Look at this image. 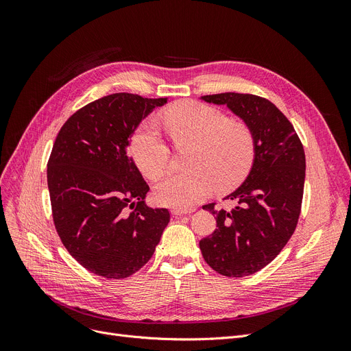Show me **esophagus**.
Returning <instances> with one entry per match:
<instances>
[{"mask_svg":"<svg viewBox=\"0 0 351 351\" xmlns=\"http://www.w3.org/2000/svg\"><path fill=\"white\" fill-rule=\"evenodd\" d=\"M195 209H172V215L173 216H183V215H191L193 213Z\"/></svg>","mask_w":351,"mask_h":351,"instance_id":"obj_1","label":"esophagus"}]
</instances>
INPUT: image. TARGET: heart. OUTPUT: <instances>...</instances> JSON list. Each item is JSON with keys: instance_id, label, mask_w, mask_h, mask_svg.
<instances>
[{"instance_id": "b5f03b06", "label": "heart", "mask_w": 351, "mask_h": 351, "mask_svg": "<svg viewBox=\"0 0 351 351\" xmlns=\"http://www.w3.org/2000/svg\"><path fill=\"white\" fill-rule=\"evenodd\" d=\"M165 125L176 141H193L189 156L192 168L172 171L154 186L158 204L189 209L205 199L217 185L226 191L241 183L254 160V136L242 121L228 119L210 105L188 101L166 110ZM138 168L147 176H158L169 162V147L155 118L145 119L129 142Z\"/></svg>"}]
</instances>
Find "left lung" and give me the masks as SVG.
Masks as SVG:
<instances>
[{"label":"left lung","instance_id":"obj_1","mask_svg":"<svg viewBox=\"0 0 351 351\" xmlns=\"http://www.w3.org/2000/svg\"><path fill=\"white\" fill-rule=\"evenodd\" d=\"M200 99L225 105L254 136L252 168L242 185L226 196L236 206L228 212L205 205L217 225L212 236L199 242L213 270L243 278L267 266L296 229L306 176L304 149L289 119L265 98L225 92Z\"/></svg>","mask_w":351,"mask_h":351}]
</instances>
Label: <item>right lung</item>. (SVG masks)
Returning <instances> with one entry per match:
<instances>
[{"instance_id": "obj_1", "label": "right lung", "mask_w": 351, "mask_h": 351, "mask_svg": "<svg viewBox=\"0 0 351 351\" xmlns=\"http://www.w3.org/2000/svg\"><path fill=\"white\" fill-rule=\"evenodd\" d=\"M168 98L112 94L77 110L48 160L53 223L71 256L105 279H125L151 259L169 223L152 209L149 186L128 146L138 125Z\"/></svg>"}]
</instances>
